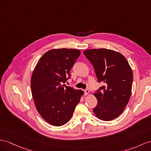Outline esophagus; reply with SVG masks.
<instances>
[{
  "label": "esophagus",
  "mask_w": 151,
  "mask_h": 151,
  "mask_svg": "<svg viewBox=\"0 0 151 151\" xmlns=\"http://www.w3.org/2000/svg\"><path fill=\"white\" fill-rule=\"evenodd\" d=\"M88 93H89V89H86L84 91V94H85V95H87Z\"/></svg>",
  "instance_id": "obj_1"
}]
</instances>
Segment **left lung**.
I'll return each mask as SVG.
<instances>
[{"label": "left lung", "instance_id": "obj_1", "mask_svg": "<svg viewBox=\"0 0 151 151\" xmlns=\"http://www.w3.org/2000/svg\"><path fill=\"white\" fill-rule=\"evenodd\" d=\"M93 65L98 82L104 83L94 94L98 104L93 111L98 119L111 121L121 115L128 103L133 75L125 57L114 50L99 48L85 50Z\"/></svg>", "mask_w": 151, "mask_h": 151}]
</instances>
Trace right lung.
Returning a JSON list of instances; mask_svg holds the SVG:
<instances>
[{
	"label": "right lung",
	"mask_w": 151,
	"mask_h": 151,
	"mask_svg": "<svg viewBox=\"0 0 151 151\" xmlns=\"http://www.w3.org/2000/svg\"><path fill=\"white\" fill-rule=\"evenodd\" d=\"M80 55L76 49H53L46 52L36 65L30 80L33 99L41 117L60 126L71 119L83 92L64 84Z\"/></svg>",
	"instance_id": "right-lung-1"
}]
</instances>
